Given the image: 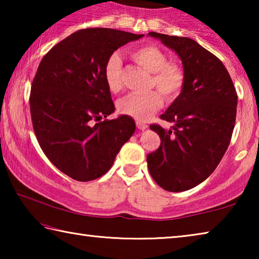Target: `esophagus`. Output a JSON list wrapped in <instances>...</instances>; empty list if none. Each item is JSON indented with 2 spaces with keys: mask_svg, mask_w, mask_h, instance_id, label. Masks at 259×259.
<instances>
[{
  "mask_svg": "<svg viewBox=\"0 0 259 259\" xmlns=\"http://www.w3.org/2000/svg\"><path fill=\"white\" fill-rule=\"evenodd\" d=\"M136 125H137V128L140 130H144L147 128V124L145 122H142V121H136Z\"/></svg>",
  "mask_w": 259,
  "mask_h": 259,
  "instance_id": "1",
  "label": "esophagus"
}]
</instances>
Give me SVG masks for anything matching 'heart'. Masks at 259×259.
<instances>
[{
  "mask_svg": "<svg viewBox=\"0 0 259 259\" xmlns=\"http://www.w3.org/2000/svg\"><path fill=\"white\" fill-rule=\"evenodd\" d=\"M131 58L152 73L150 87L156 88L166 99H174L184 87V73L177 65L169 63L163 51L155 46H144L131 51ZM108 89L116 94L122 89V59L117 52L109 55L104 66ZM162 105V96L153 90L146 94H130L117 103L120 113L136 120H146Z\"/></svg>",
  "mask_w": 259,
  "mask_h": 259,
  "instance_id": "heart-1",
  "label": "heart"
}]
</instances>
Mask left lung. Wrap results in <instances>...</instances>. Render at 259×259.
Returning <instances> with one entry per match:
<instances>
[{
  "mask_svg": "<svg viewBox=\"0 0 259 259\" xmlns=\"http://www.w3.org/2000/svg\"><path fill=\"white\" fill-rule=\"evenodd\" d=\"M182 59L184 87L161 119V145L147 155V165L157 185L169 192L191 190L217 168L233 134L238 95L229 72L216 56L188 37L148 33Z\"/></svg>",
  "mask_w": 259,
  "mask_h": 259,
  "instance_id": "1",
  "label": "left lung"
}]
</instances>
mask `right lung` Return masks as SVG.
Listing matches in <instances>:
<instances>
[{"label":"right lung","instance_id":"obj_1","mask_svg":"<svg viewBox=\"0 0 259 259\" xmlns=\"http://www.w3.org/2000/svg\"><path fill=\"white\" fill-rule=\"evenodd\" d=\"M143 36L80 29L57 43L38 65L29 96L34 133L52 164L75 181L106 174L135 133L133 117L106 120L115 107L104 66L114 51Z\"/></svg>","mask_w":259,"mask_h":259}]
</instances>
